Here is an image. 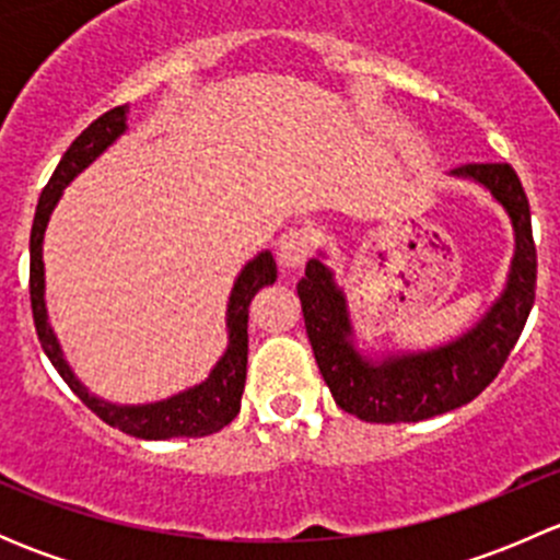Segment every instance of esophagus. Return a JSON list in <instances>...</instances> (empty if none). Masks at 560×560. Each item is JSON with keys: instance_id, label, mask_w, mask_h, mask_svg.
Returning <instances> with one entry per match:
<instances>
[{"instance_id": "1", "label": "esophagus", "mask_w": 560, "mask_h": 560, "mask_svg": "<svg viewBox=\"0 0 560 560\" xmlns=\"http://www.w3.org/2000/svg\"><path fill=\"white\" fill-rule=\"evenodd\" d=\"M314 233L308 228H292L287 230L279 238V246H276V257H279L281 268L292 270L301 268L308 257H312L314 248Z\"/></svg>"}]
</instances>
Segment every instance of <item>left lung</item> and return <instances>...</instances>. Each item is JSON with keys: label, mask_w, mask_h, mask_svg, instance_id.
<instances>
[{"label": "left lung", "mask_w": 560, "mask_h": 560, "mask_svg": "<svg viewBox=\"0 0 560 560\" xmlns=\"http://www.w3.org/2000/svg\"><path fill=\"white\" fill-rule=\"evenodd\" d=\"M453 178L474 180L506 211L515 235L510 273L482 319L442 347L365 354L354 341L349 303L327 268V254L306 262L298 281L303 319L322 380L349 415L365 422H420L477 398L499 376L521 338L536 295V246L530 208L510 165H463Z\"/></svg>", "instance_id": "8db88e82"}]
</instances>
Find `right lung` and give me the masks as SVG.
Returning a JSON list of instances; mask_svg holds the SVG:
<instances>
[{"mask_svg": "<svg viewBox=\"0 0 560 560\" xmlns=\"http://www.w3.org/2000/svg\"><path fill=\"white\" fill-rule=\"evenodd\" d=\"M127 113L129 105H118L113 110L103 113L97 121L89 124L70 149L61 156L59 167L50 175L48 186L43 189L35 211V224H32V238H30V295H32V314H35L37 338L43 343V352L59 371L61 380L70 385L72 393L100 417L107 425L118 428V431L129 433L135 439H197V436H211V433L222 431L224 425L235 420L241 411V395H244L246 385V354H248V303L257 295V290L273 284L276 281V262L273 254L262 248L254 254L252 259L241 268L235 276L233 290L228 298V349L211 374L195 387H186L180 393L171 395V398L154 400V404H110V400L100 398L92 389L83 385L75 376V371L67 363L61 343L56 338L54 327L48 322V306H45V262H43V241L45 230H48L50 213L59 206L61 195L70 186L75 175H81L105 154L124 132H127Z\"/></svg>", "mask_w": 560, "mask_h": 560, "instance_id": "right-lung-1", "label": "right lung"}]
</instances>
